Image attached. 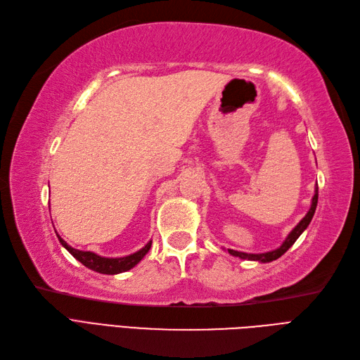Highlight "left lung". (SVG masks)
<instances>
[{
  "label": "left lung",
  "instance_id": "8db88e82",
  "mask_svg": "<svg viewBox=\"0 0 360 360\" xmlns=\"http://www.w3.org/2000/svg\"><path fill=\"white\" fill-rule=\"evenodd\" d=\"M317 202H319V187H316V194L314 197H312V202H311V207L308 214L300 219V223L290 231V235L285 238V240L283 242V245L280 248H276L274 251H269V252H262V254H248V252H240V251H235V250H227L231 256L235 257H240V259H248V260H259V262H272V260H276L278 257H281L283 254L293 245V243L296 242V239L302 235V231L308 227V224L311 223L312 217H314V212H316V207H317Z\"/></svg>",
  "mask_w": 360,
  "mask_h": 360
}]
</instances>
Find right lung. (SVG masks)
Here are the masks:
<instances>
[{
  "label": "right lung",
  "mask_w": 360,
  "mask_h": 360,
  "mask_svg": "<svg viewBox=\"0 0 360 360\" xmlns=\"http://www.w3.org/2000/svg\"><path fill=\"white\" fill-rule=\"evenodd\" d=\"M58 236V235H56ZM58 239H60L61 245L72 254V256L79 260L80 263H82L84 266H86V268H89L91 271H96V272H100V274H106V275H115V274H121V272H125V271H130L131 268H134V266L141 262L143 259L145 254L149 251L150 248V243L153 242H148L146 245L139 250L137 252L134 254H130V256L127 257H118V259H108V257H101V256H97L96 252H91V251H80V250H75L72 248L68 243L61 239L60 236H58Z\"/></svg>",
  "instance_id": "right-lung-1"
}]
</instances>
